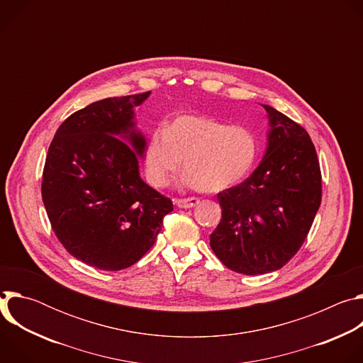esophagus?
<instances>
[{"mask_svg": "<svg viewBox=\"0 0 363 363\" xmlns=\"http://www.w3.org/2000/svg\"><path fill=\"white\" fill-rule=\"evenodd\" d=\"M177 205L179 206V208H194L195 205L199 203V199L198 198H179L175 201Z\"/></svg>", "mask_w": 363, "mask_h": 363, "instance_id": "34e87169", "label": "esophagus"}]
</instances>
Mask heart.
<instances>
[{
	"instance_id": "1",
	"label": "heart",
	"mask_w": 363,
	"mask_h": 363,
	"mask_svg": "<svg viewBox=\"0 0 363 363\" xmlns=\"http://www.w3.org/2000/svg\"><path fill=\"white\" fill-rule=\"evenodd\" d=\"M257 138L245 128L206 115H179L164 130L150 132L145 147V172L150 185L165 186L181 168L182 182L202 192H221L252 171Z\"/></svg>"
}]
</instances>
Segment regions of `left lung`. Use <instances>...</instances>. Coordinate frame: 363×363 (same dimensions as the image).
I'll return each mask as SVG.
<instances>
[{"label":"left lung","mask_w":363,"mask_h":363,"mask_svg":"<svg viewBox=\"0 0 363 363\" xmlns=\"http://www.w3.org/2000/svg\"><path fill=\"white\" fill-rule=\"evenodd\" d=\"M267 147L254 172L220 192L223 218L210 245L225 267L254 276L281 269L300 250L322 201L315 145L294 121L263 105Z\"/></svg>","instance_id":"left-lung-1"}]
</instances>
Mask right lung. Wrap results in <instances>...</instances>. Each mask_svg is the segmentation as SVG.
<instances>
[{
    "label": "right lung",
    "instance_id": "right-lung-1",
    "mask_svg": "<svg viewBox=\"0 0 363 363\" xmlns=\"http://www.w3.org/2000/svg\"><path fill=\"white\" fill-rule=\"evenodd\" d=\"M149 94L91 103L60 125L48 147L41 195L51 227L74 258L99 270L135 264L174 210L139 174L146 139L135 108Z\"/></svg>",
    "mask_w": 363,
    "mask_h": 363
}]
</instances>
